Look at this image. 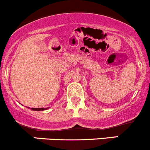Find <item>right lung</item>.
I'll use <instances>...</instances> for the list:
<instances>
[{
	"label": "right lung",
	"instance_id": "obj_1",
	"mask_svg": "<svg viewBox=\"0 0 150 150\" xmlns=\"http://www.w3.org/2000/svg\"><path fill=\"white\" fill-rule=\"evenodd\" d=\"M48 108H32L31 109L33 110V111H44V110L48 109Z\"/></svg>",
	"mask_w": 150,
	"mask_h": 150
}]
</instances>
